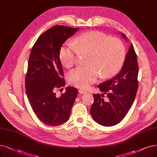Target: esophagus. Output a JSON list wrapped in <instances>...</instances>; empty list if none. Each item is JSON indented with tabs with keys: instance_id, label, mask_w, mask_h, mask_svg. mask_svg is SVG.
<instances>
[{
	"instance_id": "1",
	"label": "esophagus",
	"mask_w": 157,
	"mask_h": 157,
	"mask_svg": "<svg viewBox=\"0 0 157 157\" xmlns=\"http://www.w3.org/2000/svg\"><path fill=\"white\" fill-rule=\"evenodd\" d=\"M78 92H79L80 94H85V93H87L86 91H85V90H82V89H80V90H78Z\"/></svg>"
}]
</instances>
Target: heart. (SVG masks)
Returning a JSON list of instances; mask_svg holds the SVG:
<instances>
[{
	"instance_id": "1",
	"label": "heart",
	"mask_w": 157,
	"mask_h": 157,
	"mask_svg": "<svg viewBox=\"0 0 157 157\" xmlns=\"http://www.w3.org/2000/svg\"><path fill=\"white\" fill-rule=\"evenodd\" d=\"M78 53L88 55L86 61L88 66L71 71L68 82L74 86L86 88L100 75L109 78L120 71L126 57V49L120 40L109 38L98 31H91L78 36L75 44L65 42L60 49V61L66 67H71L76 63Z\"/></svg>"
}]
</instances>
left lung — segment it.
<instances>
[{"instance_id": "1", "label": "left lung", "mask_w": 157, "mask_h": 157, "mask_svg": "<svg viewBox=\"0 0 157 157\" xmlns=\"http://www.w3.org/2000/svg\"><path fill=\"white\" fill-rule=\"evenodd\" d=\"M123 38L126 36L121 33ZM139 66L136 55L131 44L122 70L115 77L100 84L98 87L107 94L104 101L100 94H93L94 102L90 109L93 120L104 126H113L121 122L132 105L138 90Z\"/></svg>"}]
</instances>
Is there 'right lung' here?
Segmentation results:
<instances>
[{
	"mask_svg": "<svg viewBox=\"0 0 157 157\" xmlns=\"http://www.w3.org/2000/svg\"><path fill=\"white\" fill-rule=\"evenodd\" d=\"M78 29L53 26L39 37L31 49L26 75V91L36 117L48 126H59L68 120L77 96V90L74 87H67L60 97L56 95L55 91L66 84L60 49Z\"/></svg>",
	"mask_w": 157,
	"mask_h": 157,
	"instance_id": "obj_1",
	"label": "right lung"
}]
</instances>
